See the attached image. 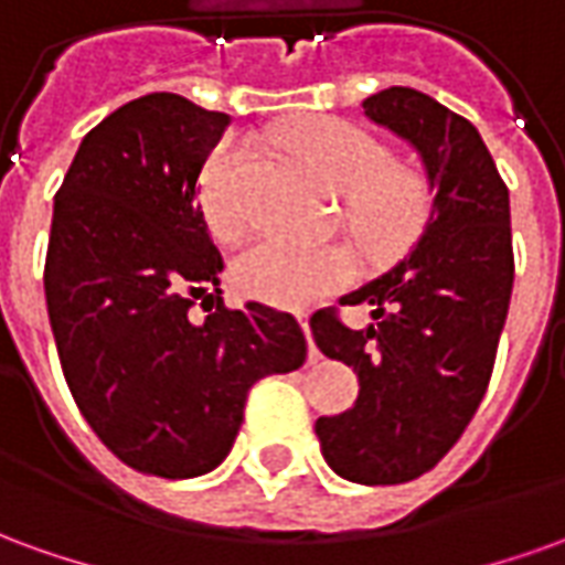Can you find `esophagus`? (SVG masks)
<instances>
[{"instance_id": "esophagus-1", "label": "esophagus", "mask_w": 565, "mask_h": 565, "mask_svg": "<svg viewBox=\"0 0 565 565\" xmlns=\"http://www.w3.org/2000/svg\"><path fill=\"white\" fill-rule=\"evenodd\" d=\"M299 323H302V332H306V339H308V363H318L320 351L315 348V342H311V327H308V315H299Z\"/></svg>"}]
</instances>
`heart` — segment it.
I'll return each mask as SVG.
<instances>
[{"instance_id": "heart-1", "label": "heart", "mask_w": 565, "mask_h": 565, "mask_svg": "<svg viewBox=\"0 0 565 565\" xmlns=\"http://www.w3.org/2000/svg\"><path fill=\"white\" fill-rule=\"evenodd\" d=\"M284 148L315 169L342 193L344 217L369 257L399 254L429 214V186L412 166L391 160L366 129L344 120H308L281 129ZM254 150L245 141H226L202 169V211L211 233L230 242L250 221L247 172ZM354 275V257L344 245H299L278 235H263L235 257L233 278L250 299L281 308H302L342 287Z\"/></svg>"}]
</instances>
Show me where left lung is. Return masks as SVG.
Segmentation results:
<instances>
[{"label":"left lung","mask_w":565,"mask_h":565,"mask_svg":"<svg viewBox=\"0 0 565 565\" xmlns=\"http://www.w3.org/2000/svg\"><path fill=\"white\" fill-rule=\"evenodd\" d=\"M363 111L420 153L436 199L415 250L342 296L375 308V323L351 330L332 308L311 318L320 351L360 379L354 408L315 433L335 475L403 484L457 445L490 384L514 284L509 186L478 129L433 96L391 87Z\"/></svg>","instance_id":"left-lung-1"}]
</instances>
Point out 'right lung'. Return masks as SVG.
Returning <instances> with one entry per match:
<instances>
[{"label":"right lung","instance_id":"right-lung-1","mask_svg":"<svg viewBox=\"0 0 565 565\" xmlns=\"http://www.w3.org/2000/svg\"><path fill=\"white\" fill-rule=\"evenodd\" d=\"M226 127L148 93L84 136L54 199L44 299L68 391L117 460L160 478L221 466L247 391L308 354L294 315L223 306L196 181Z\"/></svg>","mask_w":565,"mask_h":565}]
</instances>
